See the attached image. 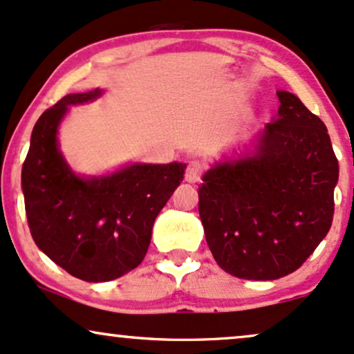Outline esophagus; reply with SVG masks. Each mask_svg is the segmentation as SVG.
I'll return each mask as SVG.
<instances>
[{
    "mask_svg": "<svg viewBox=\"0 0 354 354\" xmlns=\"http://www.w3.org/2000/svg\"><path fill=\"white\" fill-rule=\"evenodd\" d=\"M202 172H203V167L201 162L197 160L189 162V165H187V170H185V180L190 182V184H195V182L201 180Z\"/></svg>",
    "mask_w": 354,
    "mask_h": 354,
    "instance_id": "esophagus-1",
    "label": "esophagus"
}]
</instances>
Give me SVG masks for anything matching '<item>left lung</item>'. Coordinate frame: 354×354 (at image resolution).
Instances as JSON below:
<instances>
[{
  "mask_svg": "<svg viewBox=\"0 0 354 354\" xmlns=\"http://www.w3.org/2000/svg\"><path fill=\"white\" fill-rule=\"evenodd\" d=\"M278 115L255 151L218 162L198 187V214L218 267L277 280L305 263L330 232L338 159L323 120L278 91Z\"/></svg>",
  "mask_w": 354,
  "mask_h": 354,
  "instance_id": "8db88e82",
  "label": "left lung"
}]
</instances>
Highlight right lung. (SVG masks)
<instances>
[{
  "instance_id": "right-lung-1",
  "label": "right lung",
  "mask_w": 354,
  "mask_h": 354,
  "mask_svg": "<svg viewBox=\"0 0 354 354\" xmlns=\"http://www.w3.org/2000/svg\"><path fill=\"white\" fill-rule=\"evenodd\" d=\"M101 89L68 94L37 119L21 170L32 240L69 275L109 281L139 267L152 225L184 178L185 164H132L104 177H79L57 147L68 106L94 101Z\"/></svg>"
}]
</instances>
